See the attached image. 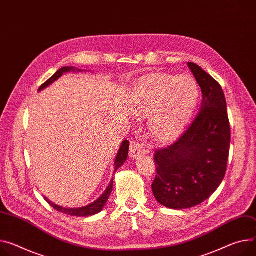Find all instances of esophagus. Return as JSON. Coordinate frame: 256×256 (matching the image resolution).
Returning a JSON list of instances; mask_svg holds the SVG:
<instances>
[{
  "mask_svg": "<svg viewBox=\"0 0 256 256\" xmlns=\"http://www.w3.org/2000/svg\"><path fill=\"white\" fill-rule=\"evenodd\" d=\"M146 148L142 144H140L138 142H132L130 144V150H129V154L131 158L135 159L138 158L140 156L146 154Z\"/></svg>",
  "mask_w": 256,
  "mask_h": 256,
  "instance_id": "34e87169",
  "label": "esophagus"
}]
</instances>
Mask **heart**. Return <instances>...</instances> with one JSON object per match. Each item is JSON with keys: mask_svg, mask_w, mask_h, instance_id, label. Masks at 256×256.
<instances>
[{"mask_svg": "<svg viewBox=\"0 0 256 256\" xmlns=\"http://www.w3.org/2000/svg\"><path fill=\"white\" fill-rule=\"evenodd\" d=\"M199 100V87L190 74L156 72L144 76L131 97L136 116H148V130L156 142L178 136L190 121Z\"/></svg>", "mask_w": 256, "mask_h": 256, "instance_id": "heart-1", "label": "heart"}]
</instances>
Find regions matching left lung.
Listing matches in <instances>:
<instances>
[{
	"instance_id": "obj_1",
	"label": "left lung",
	"mask_w": 256,
	"mask_h": 256,
	"mask_svg": "<svg viewBox=\"0 0 256 256\" xmlns=\"http://www.w3.org/2000/svg\"><path fill=\"white\" fill-rule=\"evenodd\" d=\"M201 87V110L170 146L156 150V200L170 209L201 204L224 178L230 144L226 100L218 82L198 64L188 62Z\"/></svg>"
}]
</instances>
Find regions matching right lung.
<instances>
[{
    "mask_svg": "<svg viewBox=\"0 0 256 256\" xmlns=\"http://www.w3.org/2000/svg\"><path fill=\"white\" fill-rule=\"evenodd\" d=\"M82 72V70H76L74 68V66H64L62 68H60V70H57L49 80H47L38 90H42L44 88H46L47 86H49L50 84H52L54 81H56L58 78H60L64 72ZM128 150H129V142L128 140H124L120 150H119V152H118L116 154V161H114V172L119 169L124 163L125 161L127 160V156H128ZM112 184H114V180L110 182V186H108V188L106 190V192L102 194V196H100V198H98L95 202H93L92 204L90 205H87L85 207H80V208H64L62 206H58L52 202H50L47 198H45V200L54 208L56 209L57 211L60 212H62L64 214H68V215H72V216H84V218H87V216H91V215H94L98 212H100L104 205L106 204L110 196L112 194Z\"/></svg>",
    "mask_w": 256,
    "mask_h": 256,
    "instance_id": "1",
    "label": "right lung"
}]
</instances>
